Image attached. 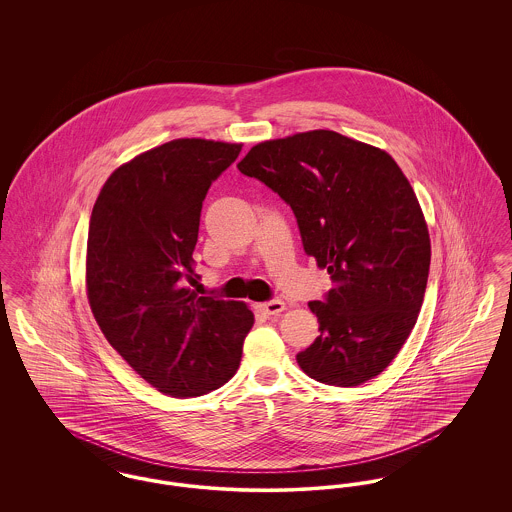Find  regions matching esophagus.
I'll list each match as a JSON object with an SVG mask.
<instances>
[{"label":"esophagus","instance_id":"esophagus-1","mask_svg":"<svg viewBox=\"0 0 512 512\" xmlns=\"http://www.w3.org/2000/svg\"><path fill=\"white\" fill-rule=\"evenodd\" d=\"M284 307H286V305H284L280 299H272V301H267V303L261 305V311H263L265 315H278V313L284 311Z\"/></svg>","mask_w":512,"mask_h":512}]
</instances>
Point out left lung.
<instances>
[{
    "label": "left lung",
    "instance_id": "left-lung-1",
    "mask_svg": "<svg viewBox=\"0 0 512 512\" xmlns=\"http://www.w3.org/2000/svg\"><path fill=\"white\" fill-rule=\"evenodd\" d=\"M280 195L303 249L334 288L309 307L318 336L297 353L313 380L353 388L390 365L416 324L430 272L428 226L390 155L332 130L257 144L238 163Z\"/></svg>",
    "mask_w": 512,
    "mask_h": 512
}]
</instances>
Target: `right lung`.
Wrapping results in <instances>:
<instances>
[{
    "instance_id": "right-lung-1",
    "label": "right lung",
    "mask_w": 512,
    "mask_h": 512,
    "mask_svg": "<svg viewBox=\"0 0 512 512\" xmlns=\"http://www.w3.org/2000/svg\"><path fill=\"white\" fill-rule=\"evenodd\" d=\"M240 144L172 140L134 157L101 188L88 228L86 286L103 336L172 397L224 386L242 361L253 313L188 287L203 199Z\"/></svg>"
}]
</instances>
